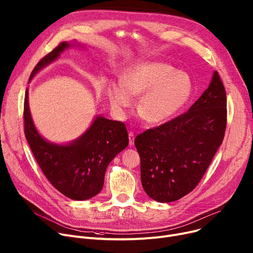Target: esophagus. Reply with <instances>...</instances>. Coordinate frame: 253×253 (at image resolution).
Returning <instances> with one entry per match:
<instances>
[{"instance_id": "obj_1", "label": "esophagus", "mask_w": 253, "mask_h": 253, "mask_svg": "<svg viewBox=\"0 0 253 253\" xmlns=\"http://www.w3.org/2000/svg\"><path fill=\"white\" fill-rule=\"evenodd\" d=\"M128 140H129V146H133V143H135V133L132 131L128 132Z\"/></svg>"}]
</instances>
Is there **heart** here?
I'll return each mask as SVG.
<instances>
[{"label":"heart","instance_id":"obj_1","mask_svg":"<svg viewBox=\"0 0 253 253\" xmlns=\"http://www.w3.org/2000/svg\"><path fill=\"white\" fill-rule=\"evenodd\" d=\"M112 109L125 114L140 98L138 111L149 124L168 122L190 101L193 82L189 74L171 65L157 61L142 62L126 68L121 84H110L106 88Z\"/></svg>","mask_w":253,"mask_h":253}]
</instances>
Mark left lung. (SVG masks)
I'll list each match as a JSON object with an SVG mask.
<instances>
[{
	"label": "left lung",
	"mask_w": 253,
	"mask_h": 253,
	"mask_svg": "<svg viewBox=\"0 0 253 253\" xmlns=\"http://www.w3.org/2000/svg\"><path fill=\"white\" fill-rule=\"evenodd\" d=\"M227 97L217 71L188 112L135 139L141 182L158 202L179 200L194 189L224 140Z\"/></svg>",
	"instance_id": "8db88e82"
}]
</instances>
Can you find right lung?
Returning <instances> with one entry per match:
<instances>
[{"instance_id": "obj_1", "label": "right lung", "mask_w": 253, "mask_h": 253, "mask_svg": "<svg viewBox=\"0 0 253 253\" xmlns=\"http://www.w3.org/2000/svg\"><path fill=\"white\" fill-rule=\"evenodd\" d=\"M73 43L83 47L77 42H62L41 59L28 83ZM23 114L25 138L49 182L73 200H86L96 196L103 188L108 165L128 144L125 124L98 115L81 137L67 144H56L42 138L37 129L29 110L28 88L25 91Z\"/></svg>"}]
</instances>
